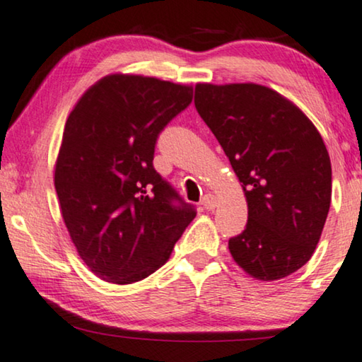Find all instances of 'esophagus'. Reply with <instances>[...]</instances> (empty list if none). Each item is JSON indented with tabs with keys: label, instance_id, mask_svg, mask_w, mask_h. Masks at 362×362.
<instances>
[{
	"label": "esophagus",
	"instance_id": "1",
	"mask_svg": "<svg viewBox=\"0 0 362 362\" xmlns=\"http://www.w3.org/2000/svg\"><path fill=\"white\" fill-rule=\"evenodd\" d=\"M202 206H204L207 211H214L216 206H217L216 196L214 194H206L204 197H202Z\"/></svg>",
	"mask_w": 362,
	"mask_h": 362
}]
</instances>
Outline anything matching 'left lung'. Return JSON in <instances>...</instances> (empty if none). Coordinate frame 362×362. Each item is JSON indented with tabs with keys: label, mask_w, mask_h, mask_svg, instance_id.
Returning a JSON list of instances; mask_svg holds the SVG:
<instances>
[{
	"label": "left lung",
	"mask_w": 362,
	"mask_h": 362,
	"mask_svg": "<svg viewBox=\"0 0 362 362\" xmlns=\"http://www.w3.org/2000/svg\"><path fill=\"white\" fill-rule=\"evenodd\" d=\"M194 105L239 177L249 219L229 240L235 264L262 281L311 259L331 202V161L313 122L259 83H196Z\"/></svg>",
	"instance_id": "8db88e82"
}]
</instances>
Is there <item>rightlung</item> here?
<instances>
[{
    "label": "right lung",
    "mask_w": 362,
    "mask_h": 362,
    "mask_svg": "<svg viewBox=\"0 0 362 362\" xmlns=\"http://www.w3.org/2000/svg\"><path fill=\"white\" fill-rule=\"evenodd\" d=\"M191 100V86L117 72L69 113L54 186L72 244L98 279H146L196 217L153 168L158 135Z\"/></svg>",
    "instance_id": "obj_1"
}]
</instances>
